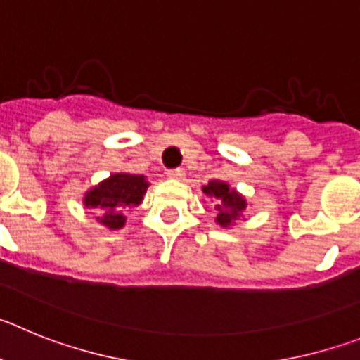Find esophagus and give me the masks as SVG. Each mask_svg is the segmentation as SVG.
Returning <instances> with one entry per match:
<instances>
[{
    "instance_id": "34e87169",
    "label": "esophagus",
    "mask_w": 360,
    "mask_h": 360,
    "mask_svg": "<svg viewBox=\"0 0 360 360\" xmlns=\"http://www.w3.org/2000/svg\"><path fill=\"white\" fill-rule=\"evenodd\" d=\"M165 176L171 178V180H184V178H186V171H184V169L167 171V174H165Z\"/></svg>"
}]
</instances>
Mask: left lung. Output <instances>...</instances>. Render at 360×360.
Listing matches in <instances>:
<instances>
[{"label":"left lung","mask_w":360,"mask_h":360,"mask_svg":"<svg viewBox=\"0 0 360 360\" xmlns=\"http://www.w3.org/2000/svg\"><path fill=\"white\" fill-rule=\"evenodd\" d=\"M203 195L214 200L216 218L214 221L224 229H231L240 216H243L245 209L249 207V203L243 195H240L236 189H232L227 182L219 180H211L202 187Z\"/></svg>","instance_id":"8db88e82"}]
</instances>
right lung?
<instances>
[{"label":"right lung","mask_w":360,"mask_h":360,"mask_svg":"<svg viewBox=\"0 0 360 360\" xmlns=\"http://www.w3.org/2000/svg\"><path fill=\"white\" fill-rule=\"evenodd\" d=\"M148 187V178L142 174L113 173L86 191L82 203L98 212V224L110 231H117L126 225V211L141 205Z\"/></svg>","instance_id":"obj_1"}]
</instances>
